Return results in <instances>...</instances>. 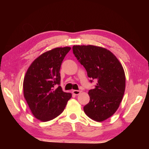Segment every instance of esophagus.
I'll return each mask as SVG.
<instances>
[{
    "instance_id": "1",
    "label": "esophagus",
    "mask_w": 149,
    "mask_h": 149,
    "mask_svg": "<svg viewBox=\"0 0 149 149\" xmlns=\"http://www.w3.org/2000/svg\"><path fill=\"white\" fill-rule=\"evenodd\" d=\"M72 93H74V95H77L80 94V93H81V91H79V90H73V91H72Z\"/></svg>"
}]
</instances>
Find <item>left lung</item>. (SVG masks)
Listing matches in <instances>:
<instances>
[{
	"mask_svg": "<svg viewBox=\"0 0 149 149\" xmlns=\"http://www.w3.org/2000/svg\"><path fill=\"white\" fill-rule=\"evenodd\" d=\"M72 51L88 77L97 82L89 91L90 100L83 107L85 113L95 121H104L117 111L123 99L125 89L123 66L113 53L100 47L74 45Z\"/></svg>",
	"mask_w": 149,
	"mask_h": 149,
	"instance_id": "1",
	"label": "left lung"
}]
</instances>
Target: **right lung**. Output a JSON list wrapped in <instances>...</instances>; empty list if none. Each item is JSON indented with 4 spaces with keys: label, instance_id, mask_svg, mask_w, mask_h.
Masks as SVG:
<instances>
[{
    "label": "right lung",
    "instance_id": "obj_1",
    "mask_svg": "<svg viewBox=\"0 0 149 149\" xmlns=\"http://www.w3.org/2000/svg\"><path fill=\"white\" fill-rule=\"evenodd\" d=\"M70 47H57L45 52L34 60L24 79V96L32 115L41 121H48L64 111L70 93L64 92L60 84V70Z\"/></svg>",
    "mask_w": 149,
    "mask_h": 149
}]
</instances>
